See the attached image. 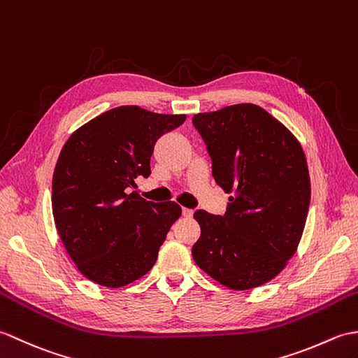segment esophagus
I'll use <instances>...</instances> for the list:
<instances>
[{
	"label": "esophagus",
	"instance_id": "34e87169",
	"mask_svg": "<svg viewBox=\"0 0 358 358\" xmlns=\"http://www.w3.org/2000/svg\"><path fill=\"white\" fill-rule=\"evenodd\" d=\"M182 216L184 217H192L193 216V210H189V208H182Z\"/></svg>",
	"mask_w": 358,
	"mask_h": 358
}]
</instances>
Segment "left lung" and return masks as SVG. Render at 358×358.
Returning <instances> with one entry per match:
<instances>
[{
	"label": "left lung",
	"instance_id": "1",
	"mask_svg": "<svg viewBox=\"0 0 358 358\" xmlns=\"http://www.w3.org/2000/svg\"><path fill=\"white\" fill-rule=\"evenodd\" d=\"M228 197L224 216L197 210L193 259L236 291L257 288L288 265L303 234L311 180L299 139L266 110L228 106L193 117Z\"/></svg>",
	"mask_w": 358,
	"mask_h": 358
}]
</instances>
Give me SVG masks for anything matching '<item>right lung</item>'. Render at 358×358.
<instances>
[{"label":"right lung","mask_w":358,"mask_h":358,"mask_svg":"<svg viewBox=\"0 0 358 358\" xmlns=\"http://www.w3.org/2000/svg\"><path fill=\"white\" fill-rule=\"evenodd\" d=\"M138 106L108 110L79 127L62 147L52 180V211L59 239L87 279L121 288L153 268L182 210L147 202L136 189L148 178L156 141L185 122Z\"/></svg>","instance_id":"1"}]
</instances>
